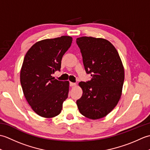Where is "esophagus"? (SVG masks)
Segmentation results:
<instances>
[{
  "instance_id": "esophagus-1",
  "label": "esophagus",
  "mask_w": 150,
  "mask_h": 150,
  "mask_svg": "<svg viewBox=\"0 0 150 150\" xmlns=\"http://www.w3.org/2000/svg\"><path fill=\"white\" fill-rule=\"evenodd\" d=\"M69 86H76V83H74V82H69Z\"/></svg>"
}]
</instances>
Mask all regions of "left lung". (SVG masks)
<instances>
[{
	"mask_svg": "<svg viewBox=\"0 0 150 150\" xmlns=\"http://www.w3.org/2000/svg\"><path fill=\"white\" fill-rule=\"evenodd\" d=\"M77 44L84 68L91 79L79 82L83 93L77 100L80 113L90 119H98L110 113L122 94L124 69L115 47L101 38L82 37Z\"/></svg>",
	"mask_w": 150,
	"mask_h": 150,
	"instance_id": "8db88e82",
	"label": "left lung"
}]
</instances>
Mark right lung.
<instances>
[{
	"instance_id": "add662e5",
	"label": "right lung",
	"mask_w": 150,
	"mask_h": 150,
	"mask_svg": "<svg viewBox=\"0 0 150 150\" xmlns=\"http://www.w3.org/2000/svg\"><path fill=\"white\" fill-rule=\"evenodd\" d=\"M72 37L62 36L39 41L24 57L21 70L22 91L32 110L39 115L52 118L61 112L69 93V82L52 77L60 71L62 56L71 45Z\"/></svg>"
}]
</instances>
